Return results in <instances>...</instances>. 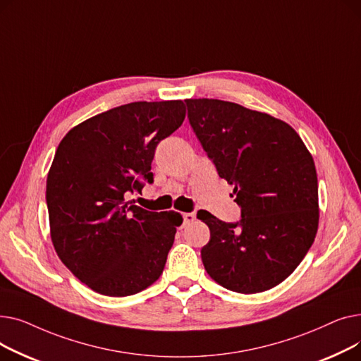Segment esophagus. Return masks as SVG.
Masks as SVG:
<instances>
[{
  "label": "esophagus",
  "instance_id": "esophagus-1",
  "mask_svg": "<svg viewBox=\"0 0 361 361\" xmlns=\"http://www.w3.org/2000/svg\"><path fill=\"white\" fill-rule=\"evenodd\" d=\"M183 218H184V225H188V224H193L195 222L196 215L195 214H184Z\"/></svg>",
  "mask_w": 361,
  "mask_h": 361
}]
</instances>
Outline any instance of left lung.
I'll return each mask as SVG.
<instances>
[{"label":"left lung","instance_id":"1","mask_svg":"<svg viewBox=\"0 0 361 361\" xmlns=\"http://www.w3.org/2000/svg\"><path fill=\"white\" fill-rule=\"evenodd\" d=\"M197 139L221 178L234 185L238 222L199 211L211 231L206 272L224 288L256 294L287 279L319 225L314 161L297 131L267 112L219 99H185Z\"/></svg>","mask_w":361,"mask_h":361}]
</instances>
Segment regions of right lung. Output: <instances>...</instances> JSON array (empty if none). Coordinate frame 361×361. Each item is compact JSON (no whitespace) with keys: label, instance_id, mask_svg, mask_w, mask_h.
Here are the masks:
<instances>
[{"label":"right lung","instance_id":"obj_1","mask_svg":"<svg viewBox=\"0 0 361 361\" xmlns=\"http://www.w3.org/2000/svg\"><path fill=\"white\" fill-rule=\"evenodd\" d=\"M183 101L131 102L73 127L47 178L54 249L70 272L102 295L126 297L162 274L178 212H150L126 200L154 181L158 143L183 124Z\"/></svg>","mask_w":361,"mask_h":361}]
</instances>
